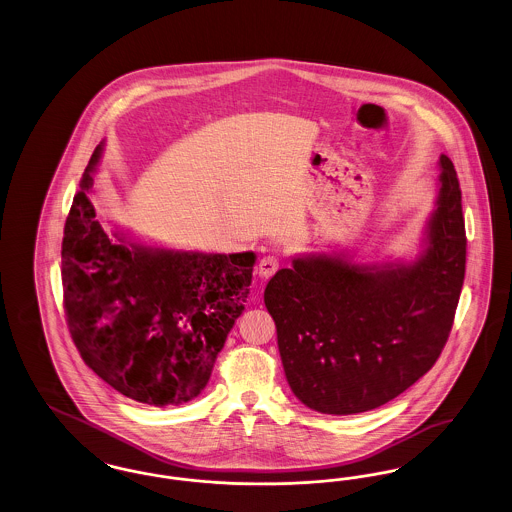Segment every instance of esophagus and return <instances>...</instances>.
<instances>
[{
    "label": "esophagus",
    "mask_w": 512,
    "mask_h": 512,
    "mask_svg": "<svg viewBox=\"0 0 512 512\" xmlns=\"http://www.w3.org/2000/svg\"><path fill=\"white\" fill-rule=\"evenodd\" d=\"M278 268H280V259L276 255H267L259 261L257 272H259L261 278H270Z\"/></svg>",
    "instance_id": "esophagus-1"
}]
</instances>
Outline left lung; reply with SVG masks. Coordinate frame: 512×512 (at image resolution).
<instances>
[{
    "instance_id": "1",
    "label": "left lung",
    "mask_w": 512,
    "mask_h": 512,
    "mask_svg": "<svg viewBox=\"0 0 512 512\" xmlns=\"http://www.w3.org/2000/svg\"><path fill=\"white\" fill-rule=\"evenodd\" d=\"M428 249L413 265H351L311 255L278 270L265 290L295 397L324 414L376 409L436 365L463 288V195L439 157Z\"/></svg>"
}]
</instances>
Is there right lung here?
<instances>
[{"label": "right lung", "instance_id": "right-lung-1", "mask_svg": "<svg viewBox=\"0 0 512 512\" xmlns=\"http://www.w3.org/2000/svg\"><path fill=\"white\" fill-rule=\"evenodd\" d=\"M96 147L61 245L67 326L82 361L146 405H182L207 386L244 311L255 255L128 244L103 230L90 199Z\"/></svg>", "mask_w": 512, "mask_h": 512}]
</instances>
